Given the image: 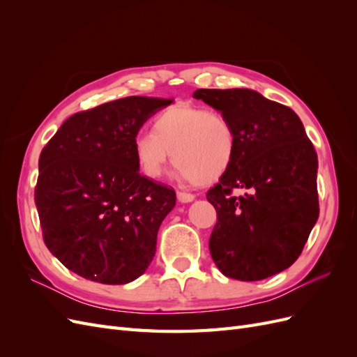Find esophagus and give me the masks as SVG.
<instances>
[{"instance_id": "1", "label": "esophagus", "mask_w": 357, "mask_h": 357, "mask_svg": "<svg viewBox=\"0 0 357 357\" xmlns=\"http://www.w3.org/2000/svg\"><path fill=\"white\" fill-rule=\"evenodd\" d=\"M177 199H178L181 204H188V202H192L193 199H195V197H193L192 193H186V192H177Z\"/></svg>"}]
</instances>
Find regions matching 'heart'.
Returning a JSON list of instances; mask_svg holds the SVG:
<instances>
[{
  "label": "heart",
  "mask_w": 357,
  "mask_h": 357,
  "mask_svg": "<svg viewBox=\"0 0 357 357\" xmlns=\"http://www.w3.org/2000/svg\"><path fill=\"white\" fill-rule=\"evenodd\" d=\"M236 134L231 119L219 110L190 102H178L160 112L152 132L139 134L134 155L143 174L159 178L172 155L174 177L181 181L211 185L231 167Z\"/></svg>",
  "instance_id": "obj_1"
}]
</instances>
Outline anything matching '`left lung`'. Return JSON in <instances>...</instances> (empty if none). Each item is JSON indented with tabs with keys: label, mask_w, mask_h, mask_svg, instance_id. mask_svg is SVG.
<instances>
[{
	"label": "left lung",
	"mask_w": 357,
	"mask_h": 357,
	"mask_svg": "<svg viewBox=\"0 0 357 357\" xmlns=\"http://www.w3.org/2000/svg\"><path fill=\"white\" fill-rule=\"evenodd\" d=\"M193 98L231 119L236 150L207 193L218 211L213 261L226 277L257 282L284 271L319 219V160L298 114L253 89H198ZM232 188H248L241 197Z\"/></svg>",
	"instance_id": "left-lung-1"
}]
</instances>
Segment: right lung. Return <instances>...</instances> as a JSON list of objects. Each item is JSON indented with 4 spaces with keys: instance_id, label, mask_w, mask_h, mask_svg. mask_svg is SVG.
Here are the masks:
<instances>
[{
    "instance_id": "add662e5",
    "label": "right lung",
    "mask_w": 357,
    "mask_h": 357,
    "mask_svg": "<svg viewBox=\"0 0 357 357\" xmlns=\"http://www.w3.org/2000/svg\"><path fill=\"white\" fill-rule=\"evenodd\" d=\"M172 100L128 96L75 113L38 160L36 205L49 252L102 284L134 282L153 261L176 192L139 174L134 142Z\"/></svg>"
}]
</instances>
